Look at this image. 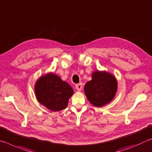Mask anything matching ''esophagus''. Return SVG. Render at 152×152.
Instances as JSON below:
<instances>
[{
	"mask_svg": "<svg viewBox=\"0 0 152 152\" xmlns=\"http://www.w3.org/2000/svg\"><path fill=\"white\" fill-rule=\"evenodd\" d=\"M75 88L77 90V91H81L82 89V83H79V84L75 85Z\"/></svg>",
	"mask_w": 152,
	"mask_h": 152,
	"instance_id": "1",
	"label": "esophagus"
}]
</instances>
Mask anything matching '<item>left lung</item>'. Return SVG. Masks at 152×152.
Returning a JSON list of instances; mask_svg holds the SVG:
<instances>
[{
	"label": "left lung",
	"instance_id": "left-lung-1",
	"mask_svg": "<svg viewBox=\"0 0 152 152\" xmlns=\"http://www.w3.org/2000/svg\"><path fill=\"white\" fill-rule=\"evenodd\" d=\"M91 77V80L85 85V94L93 105L103 107L115 97L118 90V81L113 75L104 71H94Z\"/></svg>",
	"mask_w": 152,
	"mask_h": 152
}]
</instances>
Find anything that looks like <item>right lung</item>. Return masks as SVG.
<instances>
[{
    "label": "right lung",
    "mask_w": 152,
    "mask_h": 152,
    "mask_svg": "<svg viewBox=\"0 0 152 152\" xmlns=\"http://www.w3.org/2000/svg\"><path fill=\"white\" fill-rule=\"evenodd\" d=\"M34 92L38 102L52 111L65 110L74 93L70 85L53 73L40 77L34 85Z\"/></svg>",
    "instance_id": "1"
}]
</instances>
